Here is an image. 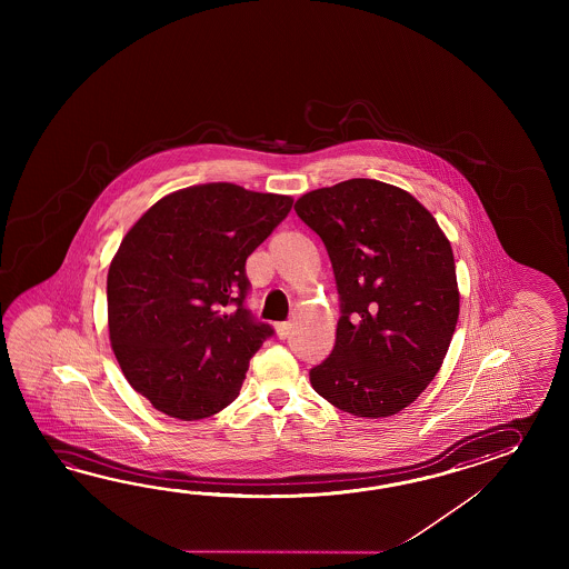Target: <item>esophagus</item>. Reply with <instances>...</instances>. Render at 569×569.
Wrapping results in <instances>:
<instances>
[{
  "instance_id": "obj_1",
  "label": "esophagus",
  "mask_w": 569,
  "mask_h": 569,
  "mask_svg": "<svg viewBox=\"0 0 569 569\" xmlns=\"http://www.w3.org/2000/svg\"><path fill=\"white\" fill-rule=\"evenodd\" d=\"M290 329H292V326H290V323H277V333H279L280 339L289 338Z\"/></svg>"
}]
</instances>
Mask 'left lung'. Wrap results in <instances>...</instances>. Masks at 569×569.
<instances>
[{"instance_id":"left-lung-1","label":"left lung","mask_w":569,"mask_h":569,"mask_svg":"<svg viewBox=\"0 0 569 569\" xmlns=\"http://www.w3.org/2000/svg\"><path fill=\"white\" fill-rule=\"evenodd\" d=\"M295 211L326 243L343 313L315 392L356 417H392L436 378L458 326L448 236L411 193L375 179L315 189Z\"/></svg>"}]
</instances>
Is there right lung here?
<instances>
[{
	"label": "right lung",
	"instance_id": "right-lung-1",
	"mask_svg": "<svg viewBox=\"0 0 569 569\" xmlns=\"http://www.w3.org/2000/svg\"><path fill=\"white\" fill-rule=\"evenodd\" d=\"M289 194L233 182L179 189L123 236L108 272L111 350L130 387L181 421L223 411L272 327L243 307L246 258L289 216Z\"/></svg>",
	"mask_w": 569,
	"mask_h": 569
}]
</instances>
